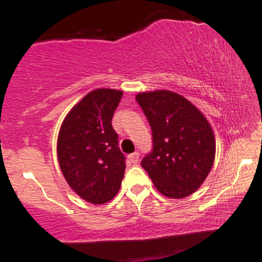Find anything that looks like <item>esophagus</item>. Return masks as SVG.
<instances>
[{"mask_svg":"<svg viewBox=\"0 0 262 262\" xmlns=\"http://www.w3.org/2000/svg\"><path fill=\"white\" fill-rule=\"evenodd\" d=\"M139 156H140L139 152L135 151V152H133V154L129 155V160L133 162V164H137V162L139 161Z\"/></svg>","mask_w":262,"mask_h":262,"instance_id":"obj_1","label":"esophagus"}]
</instances>
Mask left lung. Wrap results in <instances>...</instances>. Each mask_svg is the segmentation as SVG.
Instances as JSON below:
<instances>
[{
	"label": "left lung",
	"instance_id": "obj_1",
	"mask_svg": "<svg viewBox=\"0 0 262 262\" xmlns=\"http://www.w3.org/2000/svg\"><path fill=\"white\" fill-rule=\"evenodd\" d=\"M152 132V150L141 160L164 196L183 198L208 176L215 139L206 117L181 95L159 90L135 96Z\"/></svg>",
	"mask_w": 262,
	"mask_h": 262
}]
</instances>
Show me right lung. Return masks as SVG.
I'll list each match as a JSON object with an SVG mask.
<instances>
[{
    "mask_svg": "<svg viewBox=\"0 0 262 262\" xmlns=\"http://www.w3.org/2000/svg\"><path fill=\"white\" fill-rule=\"evenodd\" d=\"M123 92L97 89L65 117L58 137V160L69 186L82 200L103 204L118 193L125 156L112 127Z\"/></svg>",
    "mask_w": 262,
    "mask_h": 262,
    "instance_id": "obj_1",
    "label": "right lung"
}]
</instances>
